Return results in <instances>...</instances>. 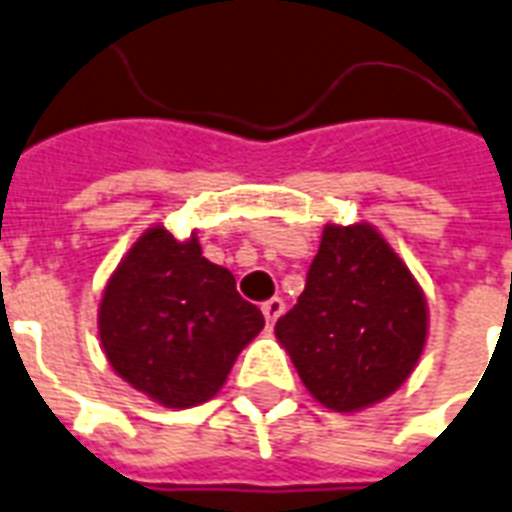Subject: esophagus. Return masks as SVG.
I'll return each instance as SVG.
<instances>
[{"mask_svg": "<svg viewBox=\"0 0 512 512\" xmlns=\"http://www.w3.org/2000/svg\"><path fill=\"white\" fill-rule=\"evenodd\" d=\"M283 310H285V304H283V299H269V301H264V304H261V312H264V320H267V328H272L277 323V318H280V315H283Z\"/></svg>", "mask_w": 512, "mask_h": 512, "instance_id": "obj_1", "label": "esophagus"}]
</instances>
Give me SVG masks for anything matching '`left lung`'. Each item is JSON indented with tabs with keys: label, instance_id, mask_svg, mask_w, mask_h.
Segmentation results:
<instances>
[{
	"label": "left lung",
	"instance_id": "8db88e82",
	"mask_svg": "<svg viewBox=\"0 0 512 512\" xmlns=\"http://www.w3.org/2000/svg\"><path fill=\"white\" fill-rule=\"evenodd\" d=\"M275 336L312 398L350 414L411 376L427 339L425 293L371 224H326L307 285Z\"/></svg>",
	"mask_w": 512,
	"mask_h": 512
}]
</instances>
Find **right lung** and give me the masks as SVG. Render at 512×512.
<instances>
[{"label": "right lung", "instance_id": "add662e5", "mask_svg": "<svg viewBox=\"0 0 512 512\" xmlns=\"http://www.w3.org/2000/svg\"><path fill=\"white\" fill-rule=\"evenodd\" d=\"M264 315L235 275L202 256L197 235L149 227L117 264L98 307V334L117 374L165 408H192L224 387Z\"/></svg>", "mask_w": 512, "mask_h": 512}]
</instances>
